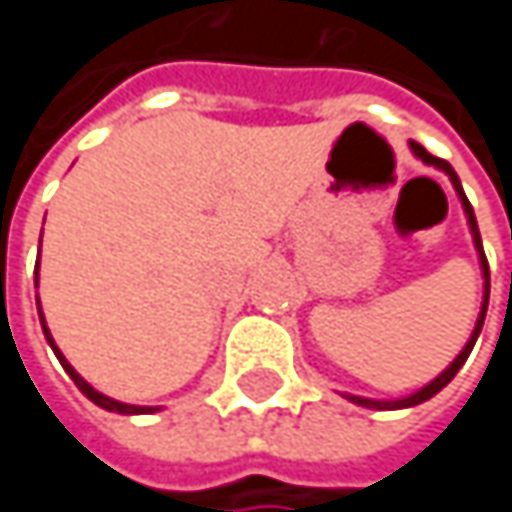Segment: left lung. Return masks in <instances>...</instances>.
I'll return each mask as SVG.
<instances>
[{
  "instance_id": "left-lung-1",
  "label": "left lung",
  "mask_w": 512,
  "mask_h": 512,
  "mask_svg": "<svg viewBox=\"0 0 512 512\" xmlns=\"http://www.w3.org/2000/svg\"><path fill=\"white\" fill-rule=\"evenodd\" d=\"M412 145V151L418 159H424L427 165H436V168H442L448 177H451V183H454V189L460 192L462 198V207H465V216H468V225H471V234H474V246H477V252H480V263H483V275H486V296H483V308H480V317H477V326H474V332H471V341L462 347V353L454 358V364L445 370V373H439L430 385H424L421 391H415L412 397H403V400H391V403H382V400H364V397H350L353 403L358 406H370V409H406V406H418V403H424V400H430L433 394H439L454 376H457V370H460L462 364H465V358L471 353V347H474V341H477V335H480V329H483V317H486V305H489V263H486V255H483V243H480V231H477V219H474V210H471V204H468V198H465V192H462L460 186V177H457V171L451 168V162H445V159H439V156H433L427 148H421L418 142H409Z\"/></svg>"
}]
</instances>
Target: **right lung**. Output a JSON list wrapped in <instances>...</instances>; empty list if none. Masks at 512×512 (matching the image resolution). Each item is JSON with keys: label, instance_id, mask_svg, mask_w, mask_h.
Returning <instances> with one entry per match:
<instances>
[{"label": "right lung", "instance_id": "right-lung-1", "mask_svg": "<svg viewBox=\"0 0 512 512\" xmlns=\"http://www.w3.org/2000/svg\"><path fill=\"white\" fill-rule=\"evenodd\" d=\"M35 284H38V266H35ZM41 326H44V335H47V341H50V347H52V353L58 356V361L64 364V370L70 373V379L76 382V388L91 400V403H97L100 409H109V412H121V415H148V412H154L151 406H130V403H118V400H112V397H106V394H100V391H94L70 364H67V358L61 356L58 353V347H55V341H52V335H50V329H47V323H44V314H41Z\"/></svg>", "mask_w": 512, "mask_h": 512}]
</instances>
